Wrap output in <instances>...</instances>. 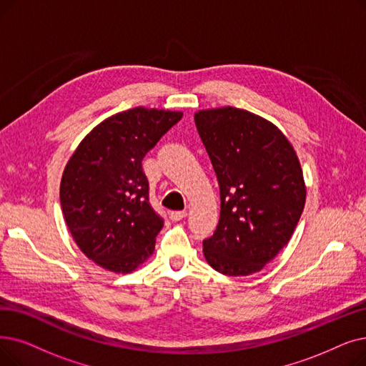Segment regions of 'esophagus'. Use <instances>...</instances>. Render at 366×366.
Segmentation results:
<instances>
[{
    "label": "esophagus",
    "instance_id": "34e87169",
    "mask_svg": "<svg viewBox=\"0 0 366 366\" xmlns=\"http://www.w3.org/2000/svg\"><path fill=\"white\" fill-rule=\"evenodd\" d=\"M185 217H187L185 211H173V212H170V219L172 221H181Z\"/></svg>",
    "mask_w": 366,
    "mask_h": 366
}]
</instances>
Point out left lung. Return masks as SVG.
I'll use <instances>...</instances> for the list:
<instances>
[{
	"label": "left lung",
	"mask_w": 366,
	"mask_h": 366,
	"mask_svg": "<svg viewBox=\"0 0 366 366\" xmlns=\"http://www.w3.org/2000/svg\"><path fill=\"white\" fill-rule=\"evenodd\" d=\"M215 170L221 211L204 259L229 277L259 272L287 245L305 206L299 158L277 127L248 110L218 107L194 115Z\"/></svg>",
	"instance_id": "8db88e82"
}]
</instances>
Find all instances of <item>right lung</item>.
<instances>
[{"label": "right lung", "mask_w": 366, "mask_h": 366, "mask_svg": "<svg viewBox=\"0 0 366 366\" xmlns=\"http://www.w3.org/2000/svg\"><path fill=\"white\" fill-rule=\"evenodd\" d=\"M182 112L134 107L94 127L62 173L59 199L74 242L110 272L129 274L154 251L163 218L149 203L142 160Z\"/></svg>", "instance_id": "1"}]
</instances>
